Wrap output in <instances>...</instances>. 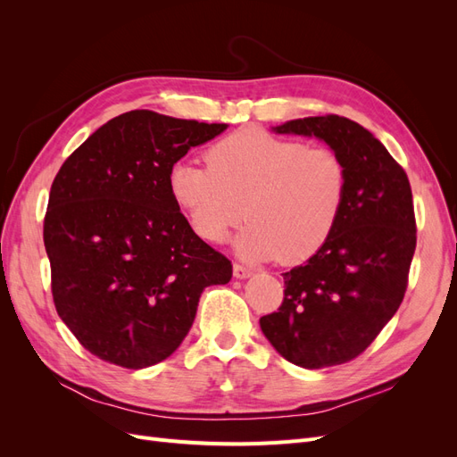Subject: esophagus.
I'll return each instance as SVG.
<instances>
[{"instance_id":"esophagus-1","label":"esophagus","mask_w":457,"mask_h":457,"mask_svg":"<svg viewBox=\"0 0 457 457\" xmlns=\"http://www.w3.org/2000/svg\"><path fill=\"white\" fill-rule=\"evenodd\" d=\"M232 270H234V276H237V278H250V276L253 274L252 269H247V267L240 265V262H234Z\"/></svg>"}]
</instances>
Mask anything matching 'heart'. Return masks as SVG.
Instances as JSON below:
<instances>
[{
    "label": "heart",
    "mask_w": 457,
    "mask_h": 457,
    "mask_svg": "<svg viewBox=\"0 0 457 457\" xmlns=\"http://www.w3.org/2000/svg\"><path fill=\"white\" fill-rule=\"evenodd\" d=\"M205 163H173L168 188L207 242H227L245 215L252 223L237 240L244 257L299 265L322 250L339 223L347 168L334 150L244 128L207 148Z\"/></svg>",
    "instance_id": "1"
}]
</instances>
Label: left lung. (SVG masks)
Segmentation results:
<instances>
[{
    "label": "left lung",
    "instance_id": "8db88e82",
    "mask_svg": "<svg viewBox=\"0 0 457 457\" xmlns=\"http://www.w3.org/2000/svg\"><path fill=\"white\" fill-rule=\"evenodd\" d=\"M272 129L316 137L334 150L347 168V200L322 250L282 274V305L259 324L287 362L345 364L370 347L404 299L416 252L408 175L349 118L311 116Z\"/></svg>",
    "mask_w": 457,
    "mask_h": 457
}]
</instances>
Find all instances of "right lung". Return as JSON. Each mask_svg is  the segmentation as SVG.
Wrapping results in <instances>:
<instances>
[{
    "mask_svg": "<svg viewBox=\"0 0 457 457\" xmlns=\"http://www.w3.org/2000/svg\"><path fill=\"white\" fill-rule=\"evenodd\" d=\"M228 126L131 110L66 158L51 185L44 244L62 322L101 361L141 370L177 351L207 286L230 261L192 230L168 173Z\"/></svg>",
    "mask_w": 457,
    "mask_h": 457,
    "instance_id": "obj_1",
    "label": "right lung"
}]
</instances>
